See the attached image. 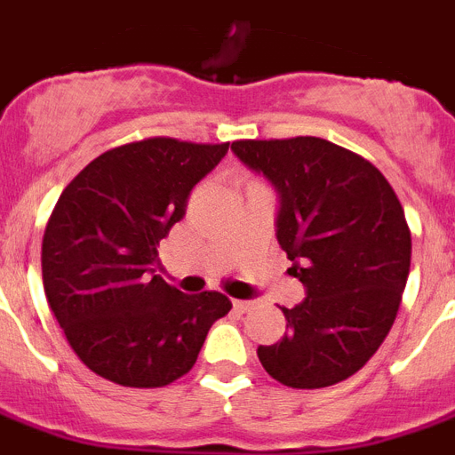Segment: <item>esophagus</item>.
I'll use <instances>...</instances> for the list:
<instances>
[{
    "label": "esophagus",
    "mask_w": 455,
    "mask_h": 455,
    "mask_svg": "<svg viewBox=\"0 0 455 455\" xmlns=\"http://www.w3.org/2000/svg\"><path fill=\"white\" fill-rule=\"evenodd\" d=\"M233 309L240 311V314H244V311L251 309V302L250 299H233Z\"/></svg>",
    "instance_id": "1"
}]
</instances>
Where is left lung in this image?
Wrapping results in <instances>:
<instances>
[{
    "instance_id": "obj_1",
    "label": "left lung",
    "mask_w": 455,
    "mask_h": 455,
    "mask_svg": "<svg viewBox=\"0 0 455 455\" xmlns=\"http://www.w3.org/2000/svg\"><path fill=\"white\" fill-rule=\"evenodd\" d=\"M231 151L275 185L276 240L307 291L283 309L282 341L259 346L260 364L293 389L337 385L396 321L412 256L401 201L369 160L321 137L240 140Z\"/></svg>"
}]
</instances>
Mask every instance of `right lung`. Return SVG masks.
Instances as JSON below:
<instances>
[{
	"label": "right lung",
	"instance_id": "1",
	"mask_svg": "<svg viewBox=\"0 0 455 455\" xmlns=\"http://www.w3.org/2000/svg\"><path fill=\"white\" fill-rule=\"evenodd\" d=\"M228 144L153 137L102 153L68 183L43 235V286L75 355L105 380L164 387L195 366L227 295H185L156 272L157 244Z\"/></svg>",
	"mask_w": 455,
	"mask_h": 455
}]
</instances>
